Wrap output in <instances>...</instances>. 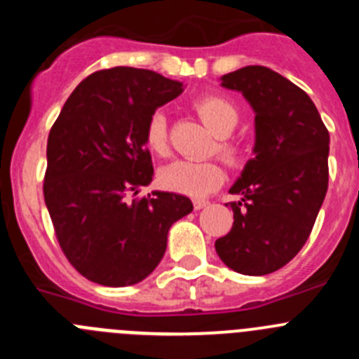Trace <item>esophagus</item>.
Masks as SVG:
<instances>
[{
  "mask_svg": "<svg viewBox=\"0 0 359 359\" xmlns=\"http://www.w3.org/2000/svg\"><path fill=\"white\" fill-rule=\"evenodd\" d=\"M208 205H210V203H208L207 199H201V198H196L194 199V208H196V210H201V208L208 207Z\"/></svg>",
  "mask_w": 359,
  "mask_h": 359,
  "instance_id": "obj_1",
  "label": "esophagus"
}]
</instances>
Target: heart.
I'll list each match as a JSON object with an SVG mask.
<instances>
[{
    "label": "heart",
    "mask_w": 359,
    "mask_h": 359,
    "mask_svg": "<svg viewBox=\"0 0 359 359\" xmlns=\"http://www.w3.org/2000/svg\"><path fill=\"white\" fill-rule=\"evenodd\" d=\"M196 113L203 123L221 136L217 142V152L230 165H237L241 160V147L223 136L230 135L239 122L237 107L221 95H207L196 100ZM145 145L158 156H165L169 152V133H167V120L161 113H154L145 126ZM224 180L223 167L214 160L192 161L177 160L163 167L160 172V182L165 189L182 192L189 196H207Z\"/></svg>",
    "instance_id": "obj_1"
}]
</instances>
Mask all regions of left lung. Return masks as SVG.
Segmentation results:
<instances>
[{
	"instance_id": "obj_1",
	"label": "left lung",
	"mask_w": 359,
	"mask_h": 359,
	"mask_svg": "<svg viewBox=\"0 0 359 359\" xmlns=\"http://www.w3.org/2000/svg\"><path fill=\"white\" fill-rule=\"evenodd\" d=\"M255 111V156L231 185L233 226L215 241L219 259L237 273H273L309 237L329 183V131L309 95L266 66L221 77Z\"/></svg>"
}]
</instances>
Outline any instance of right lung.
I'll list each match as a JSON object with an SVG mask.
<instances>
[{
  "mask_svg": "<svg viewBox=\"0 0 359 359\" xmlns=\"http://www.w3.org/2000/svg\"><path fill=\"white\" fill-rule=\"evenodd\" d=\"M182 91L183 82L151 69H100L73 90L50 129L44 203L66 259L88 280H144L160 264L170 226L194 208L172 192L131 199L154 176L147 120Z\"/></svg>",
  "mask_w": 359,
  "mask_h": 359,
  "instance_id": "add662e5",
  "label": "right lung"
}]
</instances>
